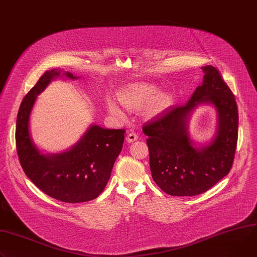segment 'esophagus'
Wrapping results in <instances>:
<instances>
[{
    "label": "esophagus",
    "mask_w": 257,
    "mask_h": 257,
    "mask_svg": "<svg viewBox=\"0 0 257 257\" xmlns=\"http://www.w3.org/2000/svg\"><path fill=\"white\" fill-rule=\"evenodd\" d=\"M137 138H138L137 134H136L135 132L131 131L130 133H128V135H127V137H126V141H127L128 143H133V142L137 141Z\"/></svg>",
    "instance_id": "esophagus-1"
}]
</instances>
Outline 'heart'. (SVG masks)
I'll use <instances>...</instances> for the list:
<instances>
[{
    "instance_id": "1",
    "label": "heart",
    "mask_w": 257,
    "mask_h": 257,
    "mask_svg": "<svg viewBox=\"0 0 257 257\" xmlns=\"http://www.w3.org/2000/svg\"><path fill=\"white\" fill-rule=\"evenodd\" d=\"M158 88L145 84V83H135L126 86L119 94V100L123 105L130 109H139L152 103L149 107V111L152 114L160 112L163 108H165L168 104V97L165 95H159L158 94ZM107 109L110 114L116 118H123L124 111L122 108L112 100L107 101Z\"/></svg>"
}]
</instances>
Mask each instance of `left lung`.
Wrapping results in <instances>:
<instances>
[{"label": "left lung", "mask_w": 257, "mask_h": 257, "mask_svg": "<svg viewBox=\"0 0 257 257\" xmlns=\"http://www.w3.org/2000/svg\"><path fill=\"white\" fill-rule=\"evenodd\" d=\"M203 83L184 105L171 106L143 127L149 136L152 176L159 188L177 197L207 192L231 169L238 142V107L234 94L212 65L202 67ZM211 104L218 112L213 142L197 148L188 133L192 110Z\"/></svg>", "instance_id": "obj_1"}]
</instances>
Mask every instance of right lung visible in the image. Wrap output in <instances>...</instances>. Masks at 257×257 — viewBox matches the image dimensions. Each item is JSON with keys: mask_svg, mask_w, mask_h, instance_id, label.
I'll return each mask as SVG.
<instances>
[{"mask_svg": "<svg viewBox=\"0 0 257 257\" xmlns=\"http://www.w3.org/2000/svg\"><path fill=\"white\" fill-rule=\"evenodd\" d=\"M61 72L68 79H78L61 69L47 71L23 98L16 121V149L23 171L43 193L61 202L82 203L104 190L122 151L125 130L91 125L69 150L42 154L31 136L30 116L37 96Z\"/></svg>", "mask_w": 257, "mask_h": 257, "instance_id": "1", "label": "right lung"}]
</instances>
